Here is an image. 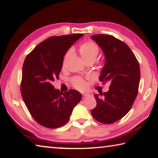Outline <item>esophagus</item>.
I'll list each match as a JSON object with an SVG mask.
<instances>
[{
    "mask_svg": "<svg viewBox=\"0 0 158 158\" xmlns=\"http://www.w3.org/2000/svg\"><path fill=\"white\" fill-rule=\"evenodd\" d=\"M90 95L89 94V93H85V94H83V99L89 98V97H90Z\"/></svg>",
    "mask_w": 158,
    "mask_h": 158,
    "instance_id": "34e87169",
    "label": "esophagus"
}]
</instances>
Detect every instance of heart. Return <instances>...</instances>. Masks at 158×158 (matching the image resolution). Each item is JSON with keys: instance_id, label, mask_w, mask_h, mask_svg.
<instances>
[{"instance_id": "1", "label": "heart", "mask_w": 158, "mask_h": 158, "mask_svg": "<svg viewBox=\"0 0 158 158\" xmlns=\"http://www.w3.org/2000/svg\"><path fill=\"white\" fill-rule=\"evenodd\" d=\"M79 52L83 59L85 63L93 62L99 54V47L97 44L93 42H84L79 45ZM72 50H69L64 56L63 65L65 66L67 61L70 57ZM73 85L75 89L78 90H84L86 87V83L80 77H74L73 79Z\"/></svg>"}]
</instances>
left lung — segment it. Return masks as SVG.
I'll return each mask as SVG.
<instances>
[{
  "label": "left lung",
  "mask_w": 158,
  "mask_h": 158,
  "mask_svg": "<svg viewBox=\"0 0 158 158\" xmlns=\"http://www.w3.org/2000/svg\"><path fill=\"white\" fill-rule=\"evenodd\" d=\"M105 54V65L99 80L109 82L107 92L101 98L95 94L97 105L91 114L98 121L111 124L121 119L130 110L137 98L140 81L138 60L125 42L110 35L91 36ZM102 95V93H100Z\"/></svg>",
  "instance_id": "left-lung-1"
}]
</instances>
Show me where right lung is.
<instances>
[{
    "mask_svg": "<svg viewBox=\"0 0 158 158\" xmlns=\"http://www.w3.org/2000/svg\"><path fill=\"white\" fill-rule=\"evenodd\" d=\"M84 34L53 36L40 43L25 58L21 96L29 112L40 125L58 128L69 121L81 99L76 90L60 92L52 85L58 79L64 56Z\"/></svg>",
    "mask_w": 158,
    "mask_h": 158,
    "instance_id": "1",
    "label": "right lung"
}]
</instances>
